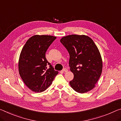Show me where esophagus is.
Listing matches in <instances>:
<instances>
[{
	"instance_id": "34e87169",
	"label": "esophagus",
	"mask_w": 121,
	"mask_h": 121,
	"mask_svg": "<svg viewBox=\"0 0 121 121\" xmlns=\"http://www.w3.org/2000/svg\"><path fill=\"white\" fill-rule=\"evenodd\" d=\"M62 72H68V69L67 68H64V69H63L62 70Z\"/></svg>"
}]
</instances>
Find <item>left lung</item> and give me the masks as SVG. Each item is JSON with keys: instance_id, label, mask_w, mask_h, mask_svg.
<instances>
[{"instance_id": "obj_1", "label": "left lung", "mask_w": 121, "mask_h": 121, "mask_svg": "<svg viewBox=\"0 0 121 121\" xmlns=\"http://www.w3.org/2000/svg\"><path fill=\"white\" fill-rule=\"evenodd\" d=\"M61 43L70 55L69 65L74 74L69 82L72 88L79 93L93 89L102 71V60L98 48L91 38L85 35H67Z\"/></svg>"}]
</instances>
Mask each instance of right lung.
Instances as JSON below:
<instances>
[{
	"instance_id": "1",
	"label": "right lung",
	"mask_w": 121,
	"mask_h": 121,
	"mask_svg": "<svg viewBox=\"0 0 121 121\" xmlns=\"http://www.w3.org/2000/svg\"><path fill=\"white\" fill-rule=\"evenodd\" d=\"M56 38L51 35H34L27 41L21 52L19 74L27 87L33 91H45L58 74L45 56L47 49Z\"/></svg>"
}]
</instances>
